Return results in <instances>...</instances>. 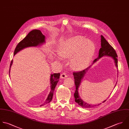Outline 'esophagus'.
<instances>
[{
  "label": "esophagus",
  "mask_w": 129,
  "mask_h": 129,
  "mask_svg": "<svg viewBox=\"0 0 129 129\" xmlns=\"http://www.w3.org/2000/svg\"><path fill=\"white\" fill-rule=\"evenodd\" d=\"M67 77V75L66 73H64V72H63V73L62 74H61V75H60V77H61V78H62V79L65 78H66Z\"/></svg>",
  "instance_id": "esophagus-1"
}]
</instances>
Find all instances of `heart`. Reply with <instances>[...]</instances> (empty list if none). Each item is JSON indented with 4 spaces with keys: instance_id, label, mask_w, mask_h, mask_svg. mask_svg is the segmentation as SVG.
I'll list each match as a JSON object with an SVG mask.
<instances>
[{
    "instance_id": "b5f03b06",
    "label": "heart",
    "mask_w": 129,
    "mask_h": 129,
    "mask_svg": "<svg viewBox=\"0 0 129 129\" xmlns=\"http://www.w3.org/2000/svg\"><path fill=\"white\" fill-rule=\"evenodd\" d=\"M95 51L93 41L83 36H75L64 41L60 45L58 54L66 59L71 58V67L76 70L85 68Z\"/></svg>"
}]
</instances>
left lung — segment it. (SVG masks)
I'll use <instances>...</instances> for the list:
<instances>
[{
	"instance_id": "obj_1",
	"label": "left lung",
	"mask_w": 129,
	"mask_h": 129,
	"mask_svg": "<svg viewBox=\"0 0 129 129\" xmlns=\"http://www.w3.org/2000/svg\"><path fill=\"white\" fill-rule=\"evenodd\" d=\"M101 47L99 50V57L95 59L93 63L96 62L98 59L101 58L104 56H110L112 57V58L114 59V62L115 63V65L117 68H118V56L116 53V52L115 50V49L113 48V47L110 45V44L107 42V41L105 39V38L104 37V36L101 35ZM90 67L89 66L88 68L85 69L84 70H82L81 71L79 72H75L73 73V76L74 78V81H75V85L76 86V90L74 93V98H75V101L78 103V104L83 108H90L91 107H93L94 106H98L100 104H99L98 105H91V104H88L84 101H83L80 97L79 93H78V88L81 84L82 79L83 78L86 72L87 71L88 69ZM117 84V83H116ZM115 85V86H116ZM106 101L105 100L103 101V103L105 102Z\"/></svg>"
}]
</instances>
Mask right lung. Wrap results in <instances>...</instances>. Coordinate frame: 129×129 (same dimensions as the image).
<instances>
[{"label":"right lung","mask_w":129,"mask_h":129,"mask_svg":"<svg viewBox=\"0 0 129 129\" xmlns=\"http://www.w3.org/2000/svg\"><path fill=\"white\" fill-rule=\"evenodd\" d=\"M45 36L42 33L40 30L34 29L30 31L26 37L21 40L16 46L14 52V55L21 50L29 47H35L41 45L45 42ZM13 61L12 60L10 65V68L9 71V75L10 73V68L12 64ZM60 73H54L51 75L50 76V84H51V91L48 96L45 102L41 105L40 106H43L47 104H48L51 101L53 96L54 91L55 87L59 81L60 77ZM10 76V75H9Z\"/></svg>","instance_id":"right-lung-1"}]
</instances>
